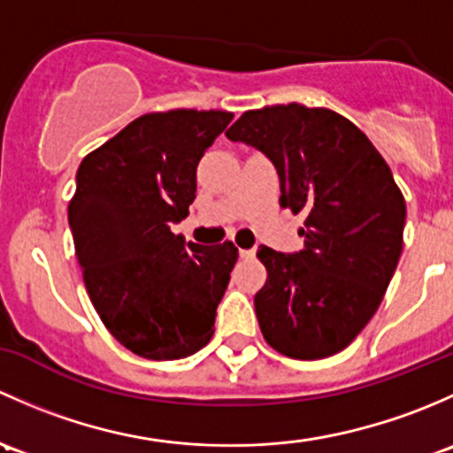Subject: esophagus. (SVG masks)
I'll use <instances>...</instances> for the list:
<instances>
[{"instance_id": "1", "label": "esophagus", "mask_w": 453, "mask_h": 453, "mask_svg": "<svg viewBox=\"0 0 453 453\" xmlns=\"http://www.w3.org/2000/svg\"><path fill=\"white\" fill-rule=\"evenodd\" d=\"M255 255H257V249H242L240 250V257H244V259H253Z\"/></svg>"}]
</instances>
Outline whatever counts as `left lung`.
<instances>
[{
  "instance_id": "left-lung-1",
  "label": "left lung",
  "mask_w": 453,
  "mask_h": 453,
  "mask_svg": "<svg viewBox=\"0 0 453 453\" xmlns=\"http://www.w3.org/2000/svg\"><path fill=\"white\" fill-rule=\"evenodd\" d=\"M226 137L264 152L281 207L305 216L303 250H257L265 342L295 360L342 351L380 307L403 249L405 200L388 163L347 118L296 102L246 111Z\"/></svg>"
}]
</instances>
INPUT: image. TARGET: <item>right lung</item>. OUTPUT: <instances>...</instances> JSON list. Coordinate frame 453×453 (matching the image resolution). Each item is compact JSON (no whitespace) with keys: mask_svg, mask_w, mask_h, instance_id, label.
<instances>
[{"mask_svg":"<svg viewBox=\"0 0 453 453\" xmlns=\"http://www.w3.org/2000/svg\"><path fill=\"white\" fill-rule=\"evenodd\" d=\"M226 111L148 113L82 158L69 228L104 327L146 360H180L211 340L237 261L233 242L174 235L189 216L196 167L226 128Z\"/></svg>","mask_w":453,"mask_h":453,"instance_id":"right-lung-1","label":"right lung"}]
</instances>
